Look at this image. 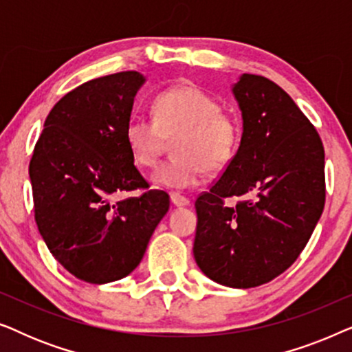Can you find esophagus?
Wrapping results in <instances>:
<instances>
[{"label":"esophagus","instance_id":"esophagus-1","mask_svg":"<svg viewBox=\"0 0 352 352\" xmlns=\"http://www.w3.org/2000/svg\"><path fill=\"white\" fill-rule=\"evenodd\" d=\"M170 199H171V204L176 205V206H186V205L190 204V200L187 199V197L177 194V192H173V194L170 195Z\"/></svg>","mask_w":352,"mask_h":352}]
</instances>
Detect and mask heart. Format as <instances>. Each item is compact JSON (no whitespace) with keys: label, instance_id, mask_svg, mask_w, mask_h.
Returning a JSON list of instances; mask_svg holds the SVG:
<instances>
[{"label":"heart","instance_id":"1","mask_svg":"<svg viewBox=\"0 0 352 352\" xmlns=\"http://www.w3.org/2000/svg\"><path fill=\"white\" fill-rule=\"evenodd\" d=\"M153 118L131 115L124 126V141L139 166L152 168L173 142L176 157L153 173L158 186L189 189L205 170L219 171L232 162L240 144V123L221 110L213 96L194 85L162 91L153 99Z\"/></svg>","mask_w":352,"mask_h":352}]
</instances>
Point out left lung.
<instances>
[{
    "instance_id": "8db88e82",
    "label": "left lung",
    "mask_w": 352,
    "mask_h": 352,
    "mask_svg": "<svg viewBox=\"0 0 352 352\" xmlns=\"http://www.w3.org/2000/svg\"><path fill=\"white\" fill-rule=\"evenodd\" d=\"M232 93L243 133L232 162L195 200L194 256L211 280L252 288L287 271L325 205L320 136L274 81L243 74ZM239 196L235 206L225 200Z\"/></svg>"
}]
</instances>
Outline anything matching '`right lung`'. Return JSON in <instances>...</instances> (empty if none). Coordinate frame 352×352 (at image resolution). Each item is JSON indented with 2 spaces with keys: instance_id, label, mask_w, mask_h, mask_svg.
<instances>
[{
  "instance_id": "add662e5",
  "label": "right lung",
  "mask_w": 352,
  "mask_h": 352,
  "mask_svg": "<svg viewBox=\"0 0 352 352\" xmlns=\"http://www.w3.org/2000/svg\"><path fill=\"white\" fill-rule=\"evenodd\" d=\"M139 72L100 76L67 93L47 115L28 166L35 221L57 261L80 280L107 283L141 263L170 208L134 166L124 141ZM142 188L139 197H118Z\"/></svg>"
}]
</instances>
